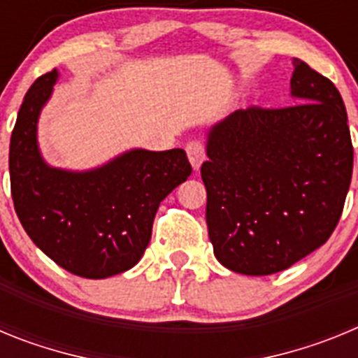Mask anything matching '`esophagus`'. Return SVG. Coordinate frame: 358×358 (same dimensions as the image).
Instances as JSON below:
<instances>
[{
    "label": "esophagus",
    "instance_id": "1",
    "mask_svg": "<svg viewBox=\"0 0 358 358\" xmlns=\"http://www.w3.org/2000/svg\"><path fill=\"white\" fill-rule=\"evenodd\" d=\"M186 154H188V159L194 166V170L201 169V164L206 159V152H204V145L201 141H189L186 145Z\"/></svg>",
    "mask_w": 358,
    "mask_h": 358
}]
</instances>
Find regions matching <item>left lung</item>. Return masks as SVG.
I'll use <instances>...</instances> for the list:
<instances>
[{"instance_id":"left-lung-1","label":"left lung","mask_w":358,"mask_h":358,"mask_svg":"<svg viewBox=\"0 0 358 358\" xmlns=\"http://www.w3.org/2000/svg\"><path fill=\"white\" fill-rule=\"evenodd\" d=\"M292 106L235 110L208 131L201 176L217 260L248 276L285 271L330 238L353 172L341 93L294 59Z\"/></svg>"}]
</instances>
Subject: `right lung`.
Returning a JSON list of instances; mask_svg holds the SVG:
<instances>
[{
    "label": "right lung",
    "mask_w": 358,
    "mask_h": 358,
    "mask_svg": "<svg viewBox=\"0 0 358 358\" xmlns=\"http://www.w3.org/2000/svg\"><path fill=\"white\" fill-rule=\"evenodd\" d=\"M59 71L37 78L17 113L8 170L14 208L27 235L68 273L103 280L141 260L161 201L192 173L182 148H132L91 170L44 161L37 123Z\"/></svg>",
    "instance_id": "right-lung-1"
}]
</instances>
